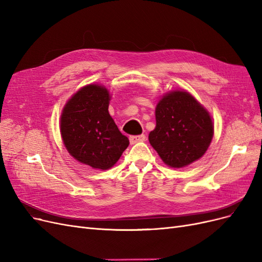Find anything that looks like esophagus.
I'll return each mask as SVG.
<instances>
[{
	"label": "esophagus",
	"mask_w": 262,
	"mask_h": 262,
	"mask_svg": "<svg viewBox=\"0 0 262 262\" xmlns=\"http://www.w3.org/2000/svg\"><path fill=\"white\" fill-rule=\"evenodd\" d=\"M145 139H146V137L144 136V134H139V136H131L130 137V143L136 144V143H138V142L145 141Z\"/></svg>",
	"instance_id": "1"
}]
</instances>
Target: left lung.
Segmentation results:
<instances>
[{
  "instance_id": "left-lung-1",
  "label": "left lung",
  "mask_w": 262,
  "mask_h": 262,
  "mask_svg": "<svg viewBox=\"0 0 262 262\" xmlns=\"http://www.w3.org/2000/svg\"><path fill=\"white\" fill-rule=\"evenodd\" d=\"M156 126L150 145L170 167L180 168L199 160L211 143L213 123L209 113L187 92H171L155 110Z\"/></svg>"
}]
</instances>
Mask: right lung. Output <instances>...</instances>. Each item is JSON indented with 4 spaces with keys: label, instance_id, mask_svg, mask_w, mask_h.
Masks as SVG:
<instances>
[{
    "label": "right lung",
    "instance_id": "1",
    "mask_svg": "<svg viewBox=\"0 0 262 262\" xmlns=\"http://www.w3.org/2000/svg\"><path fill=\"white\" fill-rule=\"evenodd\" d=\"M109 93L102 86L87 85L66 105L61 136L69 153L93 168L108 169L129 146L108 112Z\"/></svg>",
    "mask_w": 262,
    "mask_h": 262
}]
</instances>
